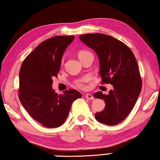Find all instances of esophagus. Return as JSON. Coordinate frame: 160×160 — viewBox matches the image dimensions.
<instances>
[{
    "label": "esophagus",
    "mask_w": 160,
    "mask_h": 160,
    "mask_svg": "<svg viewBox=\"0 0 160 160\" xmlns=\"http://www.w3.org/2000/svg\"><path fill=\"white\" fill-rule=\"evenodd\" d=\"M85 97H86V98H88V99H89V100H93L94 98V97H93V95L91 94H87L85 95Z\"/></svg>",
    "instance_id": "esophagus-1"
}]
</instances>
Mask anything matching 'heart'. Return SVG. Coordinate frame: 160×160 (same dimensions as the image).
<instances>
[{"label":"heart","instance_id":"1","mask_svg":"<svg viewBox=\"0 0 160 160\" xmlns=\"http://www.w3.org/2000/svg\"><path fill=\"white\" fill-rule=\"evenodd\" d=\"M89 53H90V52H88V51H87V50H80L78 54V59H79V58H80V57H82L84 56H85V55H87L88 54H89ZM89 80V76L87 75V76L83 77L82 78H81V79H80L79 80H78L76 82V85H77L78 88L84 89V88H86L85 83L87 82H88Z\"/></svg>","mask_w":160,"mask_h":160}]
</instances>
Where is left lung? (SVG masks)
Here are the masks:
<instances>
[{"label": "left lung", "instance_id": "obj_1", "mask_svg": "<svg viewBox=\"0 0 160 160\" xmlns=\"http://www.w3.org/2000/svg\"><path fill=\"white\" fill-rule=\"evenodd\" d=\"M79 38L98 56L102 83L113 88L108 94H94L95 98L103 99L106 104L103 110L95 114L96 120L106 125L118 124L132 111L141 91L137 61L124 43L110 36L89 33Z\"/></svg>", "mask_w": 160, "mask_h": 160}]
</instances>
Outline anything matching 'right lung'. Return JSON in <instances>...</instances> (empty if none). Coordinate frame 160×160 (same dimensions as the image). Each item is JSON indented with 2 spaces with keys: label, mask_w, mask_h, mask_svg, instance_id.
<instances>
[{
  "label": "right lung",
  "mask_w": 160,
  "mask_h": 160,
  "mask_svg": "<svg viewBox=\"0 0 160 160\" xmlns=\"http://www.w3.org/2000/svg\"><path fill=\"white\" fill-rule=\"evenodd\" d=\"M74 38L73 36H58L45 40L28 55L20 68L19 100L28 114L48 128L62 125L72 102L82 97L72 89L57 94L52 86L63 54Z\"/></svg>",
  "instance_id": "obj_1"
}]
</instances>
